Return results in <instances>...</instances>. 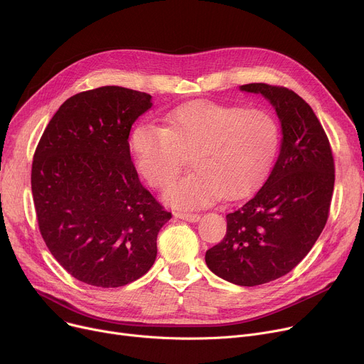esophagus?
I'll use <instances>...</instances> for the list:
<instances>
[{"instance_id": "34e87169", "label": "esophagus", "mask_w": 364, "mask_h": 364, "mask_svg": "<svg viewBox=\"0 0 364 364\" xmlns=\"http://www.w3.org/2000/svg\"><path fill=\"white\" fill-rule=\"evenodd\" d=\"M174 216L177 219H183L187 222H198L200 220V215L197 213H187V212H174Z\"/></svg>"}]
</instances>
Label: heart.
Masks as SVG:
<instances>
[{
  "mask_svg": "<svg viewBox=\"0 0 364 364\" xmlns=\"http://www.w3.org/2000/svg\"><path fill=\"white\" fill-rule=\"evenodd\" d=\"M279 135L268 111L193 102L167 114L164 127L136 125L129 141L138 171L155 188L173 180L190 157L194 171L170 183L164 198L193 209L252 191L271 167Z\"/></svg>",
  "mask_w": 364,
  "mask_h": 364,
  "instance_id": "1",
  "label": "heart"
}]
</instances>
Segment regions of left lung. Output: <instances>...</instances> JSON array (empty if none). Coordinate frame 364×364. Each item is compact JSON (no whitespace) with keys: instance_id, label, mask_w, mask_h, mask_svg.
<instances>
[{"instance_id":"obj_1","label":"left lung","mask_w":364,"mask_h":364,"mask_svg":"<svg viewBox=\"0 0 364 364\" xmlns=\"http://www.w3.org/2000/svg\"><path fill=\"white\" fill-rule=\"evenodd\" d=\"M240 90L272 103L282 127L281 151L267 181L226 215V235L205 252V264L232 284L255 287L291 272L317 242L328 219L334 159L323 125L295 92L267 83Z\"/></svg>"}]
</instances>
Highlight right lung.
Masks as SVG:
<instances>
[{"label": "right lung", "instance_id": "right-lung-1", "mask_svg": "<svg viewBox=\"0 0 364 364\" xmlns=\"http://www.w3.org/2000/svg\"><path fill=\"white\" fill-rule=\"evenodd\" d=\"M151 107V95L121 86L80 92L50 119L36 148L40 233L56 261L87 285L117 288L146 274L171 219L131 161V127Z\"/></svg>", "mask_w": 364, "mask_h": 364}]
</instances>
